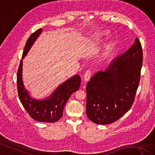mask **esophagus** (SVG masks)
<instances>
[{
    "label": "esophagus",
    "instance_id": "1",
    "mask_svg": "<svg viewBox=\"0 0 155 155\" xmlns=\"http://www.w3.org/2000/svg\"><path fill=\"white\" fill-rule=\"evenodd\" d=\"M91 71L89 70H87L84 74V76H83V79H84L85 81L87 82V81L89 80V79L91 78Z\"/></svg>",
    "mask_w": 155,
    "mask_h": 155
}]
</instances>
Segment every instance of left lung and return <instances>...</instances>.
Instances as JSON below:
<instances>
[{
  "mask_svg": "<svg viewBox=\"0 0 155 155\" xmlns=\"http://www.w3.org/2000/svg\"><path fill=\"white\" fill-rule=\"evenodd\" d=\"M143 51L139 39L116 57L104 71L96 73L88 82L87 115L92 122L105 125L114 123L130 110L141 77Z\"/></svg>",
  "mask_w": 155,
  "mask_h": 155,
  "instance_id": "obj_1",
  "label": "left lung"
}]
</instances>
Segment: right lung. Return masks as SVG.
Listing matches in <instances>:
<instances>
[{"label": "right lung", "mask_w": 155, "mask_h": 155, "mask_svg": "<svg viewBox=\"0 0 155 155\" xmlns=\"http://www.w3.org/2000/svg\"><path fill=\"white\" fill-rule=\"evenodd\" d=\"M41 31L42 29L40 28L29 36L23 50L22 58L27 55ZM22 65V60H21L17 74V87L19 98L23 107L34 120L44 123L57 122L62 117L64 107L71 94L77 91L80 87V76L76 75L66 80L45 100H36L30 97L24 87Z\"/></svg>", "instance_id": "obj_1"}]
</instances>
